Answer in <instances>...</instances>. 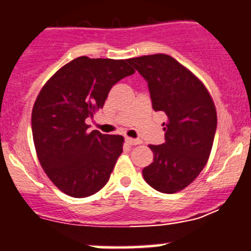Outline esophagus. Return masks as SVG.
<instances>
[{"label": "esophagus", "instance_id": "obj_1", "mask_svg": "<svg viewBox=\"0 0 251 251\" xmlns=\"http://www.w3.org/2000/svg\"><path fill=\"white\" fill-rule=\"evenodd\" d=\"M125 141H126V143L128 144V146H138V144L142 143L139 139H133V138H130V137H126Z\"/></svg>", "mask_w": 251, "mask_h": 251}]
</instances>
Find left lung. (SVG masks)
Masks as SVG:
<instances>
[{"mask_svg": "<svg viewBox=\"0 0 251 251\" xmlns=\"http://www.w3.org/2000/svg\"><path fill=\"white\" fill-rule=\"evenodd\" d=\"M148 81L155 112H165V143L149 146L154 162L144 167V180L163 194L189 186L209 159L216 130V109L204 84L166 54L128 59Z\"/></svg>", "mask_w": 251, "mask_h": 251, "instance_id": "1", "label": "left lung"}]
</instances>
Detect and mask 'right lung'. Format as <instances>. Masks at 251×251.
I'll return each mask as SVG.
<instances>
[{
	"mask_svg": "<svg viewBox=\"0 0 251 251\" xmlns=\"http://www.w3.org/2000/svg\"><path fill=\"white\" fill-rule=\"evenodd\" d=\"M128 60L80 56L44 84L32 109L37 157L57 189L75 199L100 191L123 152L124 137L88 132L85 123L103 107L110 89L134 73Z\"/></svg>",
	"mask_w": 251,
	"mask_h": 251,
	"instance_id": "add662e5",
	"label": "right lung"
}]
</instances>
